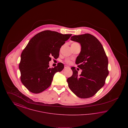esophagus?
<instances>
[{
	"mask_svg": "<svg viewBox=\"0 0 128 128\" xmlns=\"http://www.w3.org/2000/svg\"><path fill=\"white\" fill-rule=\"evenodd\" d=\"M69 67H68L67 65H65L64 66V68H68Z\"/></svg>",
	"mask_w": 128,
	"mask_h": 128,
	"instance_id": "obj_1",
	"label": "esophagus"
}]
</instances>
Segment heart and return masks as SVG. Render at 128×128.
<instances>
[{"instance_id": "heart-1", "label": "heart", "mask_w": 128, "mask_h": 128, "mask_svg": "<svg viewBox=\"0 0 128 128\" xmlns=\"http://www.w3.org/2000/svg\"><path fill=\"white\" fill-rule=\"evenodd\" d=\"M78 44V43H76V42H74V43H72V44L73 45V44ZM67 62H68V63H70V61H68V60L67 61Z\"/></svg>"}]
</instances>
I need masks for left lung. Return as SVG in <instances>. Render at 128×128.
I'll return each mask as SVG.
<instances>
[{
  "instance_id": "obj_1",
  "label": "left lung",
  "mask_w": 128,
  "mask_h": 128,
  "mask_svg": "<svg viewBox=\"0 0 128 128\" xmlns=\"http://www.w3.org/2000/svg\"><path fill=\"white\" fill-rule=\"evenodd\" d=\"M70 40L80 44L75 63L82 72L78 75L75 67L71 68L73 74L67 79L68 87L79 98H91L104 84L108 75V58L102 44L90 34L74 36Z\"/></svg>"
}]
</instances>
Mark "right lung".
Returning <instances> with one entry per match:
<instances>
[{"instance_id":"obj_1","label":"right lung","mask_w":128,"mask_h":128,"mask_svg":"<svg viewBox=\"0 0 128 128\" xmlns=\"http://www.w3.org/2000/svg\"><path fill=\"white\" fill-rule=\"evenodd\" d=\"M72 36L55 31L41 32L33 37L22 53L19 69L22 84L30 92H41L51 84L55 73L64 68L62 63L50 68L51 57L59 56L61 46Z\"/></svg>"}]
</instances>
